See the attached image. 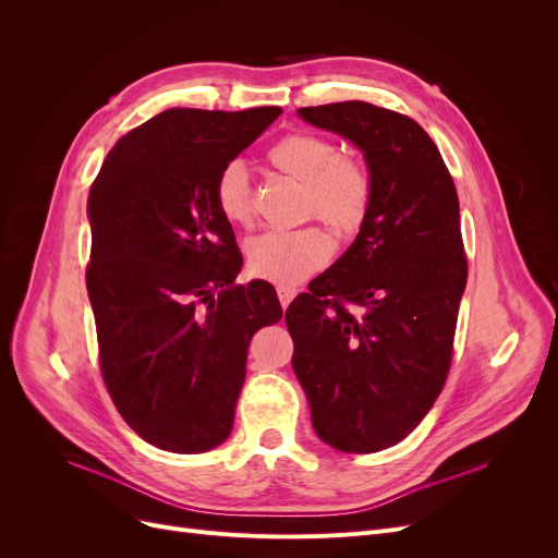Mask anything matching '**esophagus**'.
<instances>
[{
	"mask_svg": "<svg viewBox=\"0 0 558 558\" xmlns=\"http://www.w3.org/2000/svg\"><path fill=\"white\" fill-rule=\"evenodd\" d=\"M277 293H279V302H281V307L286 310V307L291 305V300L298 295V289H293V286H279Z\"/></svg>",
	"mask_w": 558,
	"mask_h": 558,
	"instance_id": "esophagus-1",
	"label": "esophagus"
}]
</instances>
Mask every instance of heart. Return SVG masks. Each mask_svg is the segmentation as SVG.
<instances>
[{"label":"heart","instance_id":"1","mask_svg":"<svg viewBox=\"0 0 558 558\" xmlns=\"http://www.w3.org/2000/svg\"><path fill=\"white\" fill-rule=\"evenodd\" d=\"M267 160L283 174L305 183V214L318 216L332 230L356 232L373 202L367 167L342 156L337 144L312 132H291L267 150ZM216 207L228 223L246 228L256 214L246 165L230 160L214 183ZM332 256L330 234L318 226L267 230L246 244L251 275L279 286H295L316 275Z\"/></svg>","mask_w":558,"mask_h":558}]
</instances>
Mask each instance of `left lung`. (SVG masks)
Wrapping results in <instances>:
<instances>
[{
	"label": "left lung",
	"mask_w": 558,
	"mask_h": 558,
	"mask_svg": "<svg viewBox=\"0 0 558 558\" xmlns=\"http://www.w3.org/2000/svg\"><path fill=\"white\" fill-rule=\"evenodd\" d=\"M298 113L356 144L373 177L359 238L286 312L316 435L373 453L404 440L447 381L468 281L459 195L410 116L356 99Z\"/></svg>",
	"instance_id": "obj_1"
}]
</instances>
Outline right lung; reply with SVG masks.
Wrapping results in <instances>:
<instances>
[{
    "label": "right lung",
    "mask_w": 558,
    "mask_h": 558,
    "mask_svg": "<svg viewBox=\"0 0 558 558\" xmlns=\"http://www.w3.org/2000/svg\"><path fill=\"white\" fill-rule=\"evenodd\" d=\"M279 113L167 109L123 134L93 181L99 369L125 424L158 449L226 440L251 337L283 316L267 281L234 286L242 253L214 197L221 167Z\"/></svg>",
    "instance_id": "add662e5"
}]
</instances>
